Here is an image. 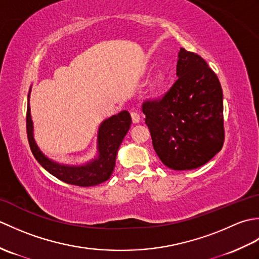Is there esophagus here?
<instances>
[{"mask_svg": "<svg viewBox=\"0 0 259 259\" xmlns=\"http://www.w3.org/2000/svg\"><path fill=\"white\" fill-rule=\"evenodd\" d=\"M131 118H133L134 123H138V122H140V120H141V115H140L139 112L133 111V112H131Z\"/></svg>", "mask_w": 259, "mask_h": 259, "instance_id": "esophagus-1", "label": "esophagus"}]
</instances>
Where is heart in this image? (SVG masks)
I'll use <instances>...</instances> for the list:
<instances>
[{
    "instance_id": "heart-1",
    "label": "heart",
    "mask_w": 259,
    "mask_h": 259,
    "mask_svg": "<svg viewBox=\"0 0 259 259\" xmlns=\"http://www.w3.org/2000/svg\"><path fill=\"white\" fill-rule=\"evenodd\" d=\"M166 80H167L166 73H164L162 70H159L158 72L152 76V79L149 81V84H148V91H149L153 96L160 95L161 91L163 90L164 84H166Z\"/></svg>"
}]
</instances>
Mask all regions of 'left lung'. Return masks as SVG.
Segmentation results:
<instances>
[{
    "mask_svg": "<svg viewBox=\"0 0 259 259\" xmlns=\"http://www.w3.org/2000/svg\"><path fill=\"white\" fill-rule=\"evenodd\" d=\"M177 76L160 99L142 103V112L162 163L174 170H190L222 150L223 89L205 60L184 48L178 54Z\"/></svg>",
    "mask_w": 259,
    "mask_h": 259,
    "instance_id": "8db88e82",
    "label": "left lung"
}]
</instances>
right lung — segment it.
<instances>
[{
  "label": "right lung",
  "instance_id": "obj_1",
  "mask_svg": "<svg viewBox=\"0 0 259 259\" xmlns=\"http://www.w3.org/2000/svg\"><path fill=\"white\" fill-rule=\"evenodd\" d=\"M30 100V92H29ZM131 125V117L128 111H122L117 115L104 120L99 128L98 150L99 157L83 166H64L53 162L43 155L33 139V125L30 113V104L26 109V134L33 156L47 171L54 177L69 185L80 187H91L103 183L110 178L115 157L124 136Z\"/></svg>",
  "mask_w": 259,
  "mask_h": 259
}]
</instances>
